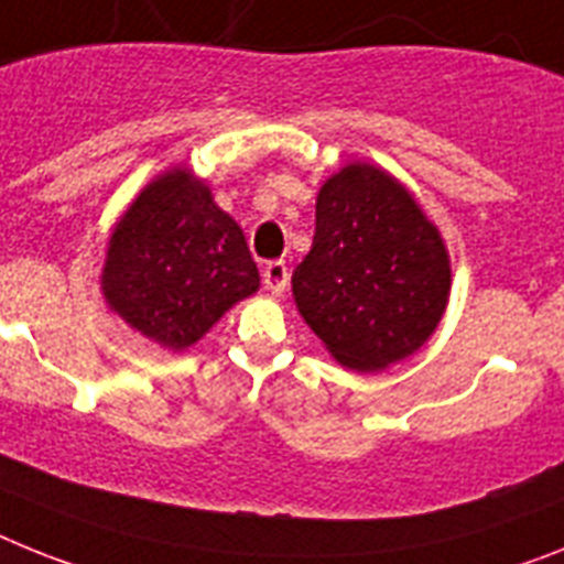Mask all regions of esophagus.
I'll return each mask as SVG.
<instances>
[{
    "label": "esophagus",
    "instance_id": "1",
    "mask_svg": "<svg viewBox=\"0 0 564 564\" xmlns=\"http://www.w3.org/2000/svg\"><path fill=\"white\" fill-rule=\"evenodd\" d=\"M263 286H267L272 295H283V292H286V286H290V269H286L283 260L267 263V269H263Z\"/></svg>",
    "mask_w": 564,
    "mask_h": 564
}]
</instances>
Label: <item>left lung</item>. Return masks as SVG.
Here are the masks:
<instances>
[{"label": "left lung", "mask_w": 564, "mask_h": 564, "mask_svg": "<svg viewBox=\"0 0 564 564\" xmlns=\"http://www.w3.org/2000/svg\"><path fill=\"white\" fill-rule=\"evenodd\" d=\"M451 286L442 231L399 177L355 160L324 180L292 295L340 367L378 372L419 352L442 324Z\"/></svg>", "instance_id": "1"}]
</instances>
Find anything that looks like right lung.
<instances>
[{
    "instance_id": "right-lung-1",
    "label": "right lung",
    "mask_w": 564,
    "mask_h": 564,
    "mask_svg": "<svg viewBox=\"0 0 564 564\" xmlns=\"http://www.w3.org/2000/svg\"><path fill=\"white\" fill-rule=\"evenodd\" d=\"M260 290L243 229L188 165L145 183L108 235L99 292L143 338L183 352Z\"/></svg>"
}]
</instances>
